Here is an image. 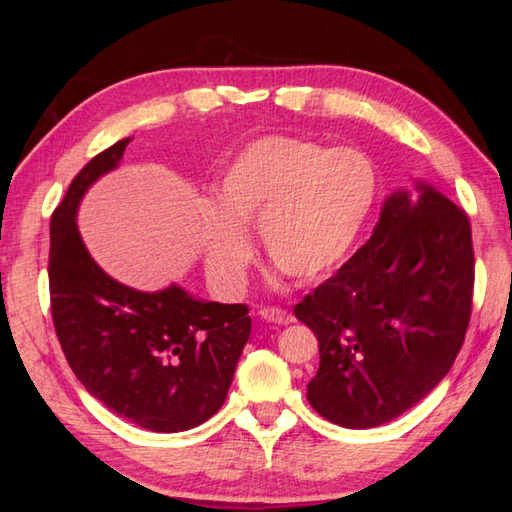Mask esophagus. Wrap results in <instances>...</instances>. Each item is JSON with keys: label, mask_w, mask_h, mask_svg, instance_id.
Segmentation results:
<instances>
[{"label": "esophagus", "mask_w": 512, "mask_h": 512, "mask_svg": "<svg viewBox=\"0 0 512 512\" xmlns=\"http://www.w3.org/2000/svg\"><path fill=\"white\" fill-rule=\"evenodd\" d=\"M259 314H262V319L268 321V323H279V325H288L295 319H292V314L281 310V308H262L259 310Z\"/></svg>", "instance_id": "esophagus-1"}]
</instances>
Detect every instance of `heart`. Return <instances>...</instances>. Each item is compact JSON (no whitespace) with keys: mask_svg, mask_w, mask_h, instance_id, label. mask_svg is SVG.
Segmentation results:
<instances>
[{"mask_svg":"<svg viewBox=\"0 0 512 512\" xmlns=\"http://www.w3.org/2000/svg\"><path fill=\"white\" fill-rule=\"evenodd\" d=\"M380 193L374 158L356 147L268 136L250 143L217 184L204 228V264L213 286L237 295L255 250L244 228L259 226L266 255L301 284L336 273L361 242Z\"/></svg>","mask_w":512,"mask_h":512,"instance_id":"1","label":"heart"}]
</instances>
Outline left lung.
<instances>
[{
    "instance_id": "1",
    "label": "left lung",
    "mask_w": 512,
    "mask_h": 512,
    "mask_svg": "<svg viewBox=\"0 0 512 512\" xmlns=\"http://www.w3.org/2000/svg\"><path fill=\"white\" fill-rule=\"evenodd\" d=\"M416 191L387 195L367 244L295 306L319 341L310 405L345 429L380 427L420 402L469 328V217L427 182Z\"/></svg>"
}]
</instances>
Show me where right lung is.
Masks as SVG:
<instances>
[{
    "instance_id": "1",
    "label": "right lung",
    "mask_w": 512,
    "mask_h": 512,
    "mask_svg": "<svg viewBox=\"0 0 512 512\" xmlns=\"http://www.w3.org/2000/svg\"><path fill=\"white\" fill-rule=\"evenodd\" d=\"M127 143L94 156L52 213V321L72 372L96 400L138 427L178 433L224 405L250 317L242 303L195 299L178 284L129 288L94 262L76 213L92 184L121 165Z\"/></svg>"
}]
</instances>
